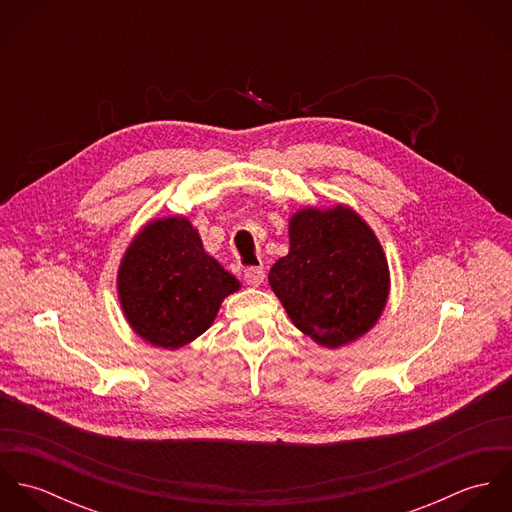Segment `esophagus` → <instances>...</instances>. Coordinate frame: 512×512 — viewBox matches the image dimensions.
I'll return each mask as SVG.
<instances>
[{
    "instance_id": "1",
    "label": "esophagus",
    "mask_w": 512,
    "mask_h": 512,
    "mask_svg": "<svg viewBox=\"0 0 512 512\" xmlns=\"http://www.w3.org/2000/svg\"><path fill=\"white\" fill-rule=\"evenodd\" d=\"M264 270L262 268H248V270H244V282H246V286H250V288H258V286H262L264 284Z\"/></svg>"
}]
</instances>
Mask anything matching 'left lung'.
<instances>
[{"instance_id":"obj_1","label":"left lung","mask_w":512,"mask_h":512,"mask_svg":"<svg viewBox=\"0 0 512 512\" xmlns=\"http://www.w3.org/2000/svg\"><path fill=\"white\" fill-rule=\"evenodd\" d=\"M290 252L268 274L293 325L317 345L345 347L380 319L390 270L380 240L349 205L305 207L290 217Z\"/></svg>"}]
</instances>
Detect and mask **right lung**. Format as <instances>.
<instances>
[{"label":"right lung","instance_id":"right-lung-1","mask_svg":"<svg viewBox=\"0 0 512 512\" xmlns=\"http://www.w3.org/2000/svg\"><path fill=\"white\" fill-rule=\"evenodd\" d=\"M132 331L157 349H181L215 321L240 282L205 252L187 217L147 220L128 244L116 278Z\"/></svg>","mask_w":512,"mask_h":512}]
</instances>
